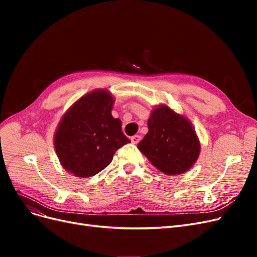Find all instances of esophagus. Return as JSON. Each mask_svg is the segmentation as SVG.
Listing matches in <instances>:
<instances>
[{"mask_svg": "<svg viewBox=\"0 0 257 257\" xmlns=\"http://www.w3.org/2000/svg\"><path fill=\"white\" fill-rule=\"evenodd\" d=\"M139 141H141V136L139 135H134V136H132L131 137V142H132V144H138L139 143Z\"/></svg>", "mask_w": 257, "mask_h": 257, "instance_id": "esophagus-1", "label": "esophagus"}]
</instances>
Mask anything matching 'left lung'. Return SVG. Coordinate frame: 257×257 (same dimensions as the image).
I'll list each match as a JSON object with an SVG mask.
<instances>
[{
    "label": "left lung",
    "mask_w": 257,
    "mask_h": 257,
    "mask_svg": "<svg viewBox=\"0 0 257 257\" xmlns=\"http://www.w3.org/2000/svg\"><path fill=\"white\" fill-rule=\"evenodd\" d=\"M148 130L137 148L160 172L176 176L195 164L200 152L199 139L184 115L167 105H159L151 111Z\"/></svg>",
    "instance_id": "obj_1"
}]
</instances>
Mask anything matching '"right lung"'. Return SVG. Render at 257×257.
Wrapping results in <instances>:
<instances>
[{"mask_svg": "<svg viewBox=\"0 0 257 257\" xmlns=\"http://www.w3.org/2000/svg\"><path fill=\"white\" fill-rule=\"evenodd\" d=\"M114 98L106 89L81 96L62 116L53 137L59 161L66 172L92 177L107 167L113 154L131 143L122 133L120 119L113 118Z\"/></svg>", "mask_w": 257, "mask_h": 257, "instance_id": "1", "label": "right lung"}]
</instances>
